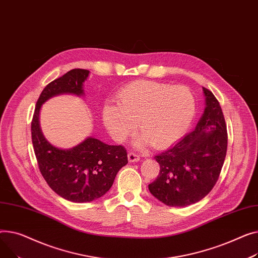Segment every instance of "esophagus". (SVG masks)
<instances>
[{"instance_id": "obj_1", "label": "esophagus", "mask_w": 258, "mask_h": 258, "mask_svg": "<svg viewBox=\"0 0 258 258\" xmlns=\"http://www.w3.org/2000/svg\"><path fill=\"white\" fill-rule=\"evenodd\" d=\"M140 159H141V157H140L139 154H136L134 152H129L128 153V160L130 162H138V161H140Z\"/></svg>"}]
</instances>
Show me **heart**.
<instances>
[{"mask_svg":"<svg viewBox=\"0 0 258 258\" xmlns=\"http://www.w3.org/2000/svg\"><path fill=\"white\" fill-rule=\"evenodd\" d=\"M116 105L107 103L103 123L112 139L123 143L138 130L139 145L164 149L180 140L195 115L196 103L189 89L149 80L132 81L115 95Z\"/></svg>","mask_w":258,"mask_h":258,"instance_id":"heart-1","label":"heart"}]
</instances>
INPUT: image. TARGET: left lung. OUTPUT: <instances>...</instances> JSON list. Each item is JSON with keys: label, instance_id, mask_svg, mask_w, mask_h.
<instances>
[{"label": "left lung", "instance_id": "8db88e82", "mask_svg": "<svg viewBox=\"0 0 258 258\" xmlns=\"http://www.w3.org/2000/svg\"><path fill=\"white\" fill-rule=\"evenodd\" d=\"M206 107L194 131L156 155L157 178L149 184L156 199L168 206H187L202 200L219 179L227 152V127L219 101L203 87Z\"/></svg>", "mask_w": 258, "mask_h": 258}]
</instances>
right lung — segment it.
<instances>
[{
	"label": "right lung",
	"mask_w": 258,
	"mask_h": 258,
	"mask_svg": "<svg viewBox=\"0 0 258 258\" xmlns=\"http://www.w3.org/2000/svg\"><path fill=\"white\" fill-rule=\"evenodd\" d=\"M89 71L74 69L50 82L41 92L31 122V135L39 171L48 185L63 199L83 203L100 198L113 184L117 172L128 163L123 146H109L88 138L70 150L52 146L39 128L41 105L60 94H83Z\"/></svg>",
	"instance_id": "1"
}]
</instances>
